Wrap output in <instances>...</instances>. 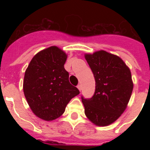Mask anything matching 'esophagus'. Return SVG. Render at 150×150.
Returning a JSON list of instances; mask_svg holds the SVG:
<instances>
[{
	"instance_id": "esophagus-1",
	"label": "esophagus",
	"mask_w": 150,
	"mask_h": 150,
	"mask_svg": "<svg viewBox=\"0 0 150 150\" xmlns=\"http://www.w3.org/2000/svg\"><path fill=\"white\" fill-rule=\"evenodd\" d=\"M77 88L79 89V91H81V90H82V86H81V85H79V86H77Z\"/></svg>"
}]
</instances>
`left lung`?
Returning a JSON list of instances; mask_svg holds the SVG:
<instances>
[{
	"mask_svg": "<svg viewBox=\"0 0 150 150\" xmlns=\"http://www.w3.org/2000/svg\"><path fill=\"white\" fill-rule=\"evenodd\" d=\"M85 58L96 81L93 96L82 97L85 114L95 125H109L127 108L133 90L131 71L120 57L105 50L85 54Z\"/></svg>",
	"mask_w": 150,
	"mask_h": 150,
	"instance_id": "left-lung-1",
	"label": "left lung"
}]
</instances>
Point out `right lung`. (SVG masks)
Here are the masks:
<instances>
[{"mask_svg":"<svg viewBox=\"0 0 150 150\" xmlns=\"http://www.w3.org/2000/svg\"><path fill=\"white\" fill-rule=\"evenodd\" d=\"M67 57L61 48L52 46L38 52L25 72V97L33 114L44 121L61 117L69 101L79 94L64 67Z\"/></svg>","mask_w":150,"mask_h":150,"instance_id":"obj_1","label":"right lung"}]
</instances>
